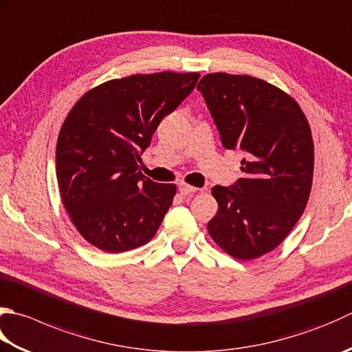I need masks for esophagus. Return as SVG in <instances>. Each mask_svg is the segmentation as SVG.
I'll return each instance as SVG.
<instances>
[{"label": "esophagus", "instance_id": "34e87169", "mask_svg": "<svg viewBox=\"0 0 352 352\" xmlns=\"http://www.w3.org/2000/svg\"><path fill=\"white\" fill-rule=\"evenodd\" d=\"M178 190H180L183 195H192V194H194V192H197V188H194V186H190L188 183L182 182L180 184H178Z\"/></svg>", "mask_w": 352, "mask_h": 352}]
</instances>
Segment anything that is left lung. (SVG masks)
Returning a JSON list of instances; mask_svg holds the SVG:
<instances>
[{"instance_id":"left-lung-1","label":"left lung","mask_w":352,"mask_h":352,"mask_svg":"<svg viewBox=\"0 0 352 352\" xmlns=\"http://www.w3.org/2000/svg\"><path fill=\"white\" fill-rule=\"evenodd\" d=\"M226 149L243 151L244 178L215 186L218 212L208 230L230 256L272 252L304 213L313 184L314 144L292 96L247 74L210 73L197 85Z\"/></svg>"}]
</instances>
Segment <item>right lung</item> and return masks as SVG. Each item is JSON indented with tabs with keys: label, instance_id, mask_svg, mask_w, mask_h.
Listing matches in <instances>:
<instances>
[{
	"label": "right lung",
	"instance_id": "1",
	"mask_svg": "<svg viewBox=\"0 0 352 352\" xmlns=\"http://www.w3.org/2000/svg\"><path fill=\"white\" fill-rule=\"evenodd\" d=\"M198 79L172 72L113 79L87 91L65 117L56 144L60 198L91 245L120 253L157 233L177 186L144 177L140 155Z\"/></svg>",
	"mask_w": 352,
	"mask_h": 352
}]
</instances>
